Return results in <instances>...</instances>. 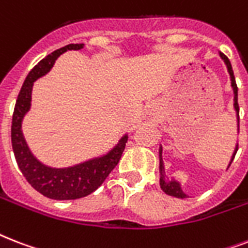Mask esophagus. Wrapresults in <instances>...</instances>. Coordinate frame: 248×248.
<instances>
[{
  "mask_svg": "<svg viewBox=\"0 0 248 248\" xmlns=\"http://www.w3.org/2000/svg\"><path fill=\"white\" fill-rule=\"evenodd\" d=\"M145 113H147L148 116H153L155 113V107L153 104H148L145 107Z\"/></svg>",
  "mask_w": 248,
  "mask_h": 248,
  "instance_id": "1",
  "label": "esophagus"
}]
</instances>
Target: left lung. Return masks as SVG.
Wrapping results in <instances>:
<instances>
[{"mask_svg": "<svg viewBox=\"0 0 248 248\" xmlns=\"http://www.w3.org/2000/svg\"><path fill=\"white\" fill-rule=\"evenodd\" d=\"M220 58L224 62V64L227 65L228 73H229V77H231V86L232 90H233V108L235 110V116H237V130H239V107H238V89H237V83H235L234 78V73H233V69H232V64L229 62L227 56L224 55L223 52H219ZM238 151V144H235L234 151H233V155H232L231 162L228 165V167L231 166L232 161L234 158L235 153ZM159 185H161V189L166 194H169L171 197H175V198H188V194H185L184 190L181 189V184L177 180H175L173 177L171 179H166V172H165V165H163V159H162V147L159 145Z\"/></svg>", "mask_w": 248, "mask_h": 248, "instance_id": "obj_1", "label": "left lung"}]
</instances>
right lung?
Masks as SVG:
<instances>
[{"mask_svg":"<svg viewBox=\"0 0 248 248\" xmlns=\"http://www.w3.org/2000/svg\"><path fill=\"white\" fill-rule=\"evenodd\" d=\"M85 44H71L51 52L29 72L17 95L11 124V144L16 163L29 184L42 196L56 201L77 200L96 190L120 161L127 143V134L104 155L68 167H51L36 158L23 135L21 124L31 109L33 83L47 75L55 60L68 50H81Z\"/></svg>","mask_w":248,"mask_h":248,"instance_id":"right-lung-1","label":"right lung"}]
</instances>
